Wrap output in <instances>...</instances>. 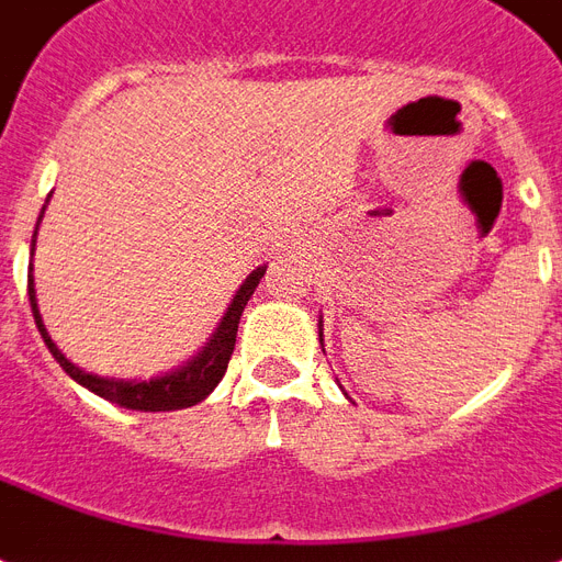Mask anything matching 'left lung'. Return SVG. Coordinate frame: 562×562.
<instances>
[{
	"label": "left lung",
	"instance_id": "1",
	"mask_svg": "<svg viewBox=\"0 0 562 562\" xmlns=\"http://www.w3.org/2000/svg\"><path fill=\"white\" fill-rule=\"evenodd\" d=\"M319 342H322V319H319Z\"/></svg>",
	"mask_w": 562,
	"mask_h": 562
}]
</instances>
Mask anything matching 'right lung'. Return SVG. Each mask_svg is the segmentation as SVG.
Instances as JSON below:
<instances>
[{
    "label": "right lung",
    "mask_w": 562,
    "mask_h": 562,
    "mask_svg": "<svg viewBox=\"0 0 562 562\" xmlns=\"http://www.w3.org/2000/svg\"><path fill=\"white\" fill-rule=\"evenodd\" d=\"M49 202V199H46ZM46 211V204H43ZM43 211L37 216V228H41ZM37 228H34V240H37ZM34 240H32V255H34ZM267 267H258L246 281L240 284V290L234 293L228 311L220 319L216 330L211 334V340L204 342L202 351L190 358L184 367L172 369V372H164V375H155L149 381L143 378H108L95 375V372H87V369L76 367L72 360H67V355L55 346V340L49 337V330L43 325L41 307H37V295H34V278L29 276V302H32L34 325L41 330L46 349L52 351V358L58 360L60 369L67 372L76 384H81L85 390L95 393L104 402L116 404V407H125V411H143V413H164V411H184V407H193V404L204 402L207 395L213 393V386L220 384L225 369H228V360H232L234 342H237V325H240L243 307L249 304L255 286L260 284Z\"/></svg>",
    "instance_id": "obj_1"
}]
</instances>
